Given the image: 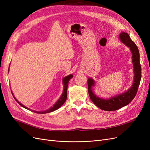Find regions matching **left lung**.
Returning <instances> with one entry per match:
<instances>
[{"label":"left lung","mask_w":150,"mask_h":150,"mask_svg":"<svg viewBox=\"0 0 150 150\" xmlns=\"http://www.w3.org/2000/svg\"><path fill=\"white\" fill-rule=\"evenodd\" d=\"M120 39L122 43L129 47L132 53V62L134 75L132 86L126 92L105 99L99 98L93 93L92 87L95 84L94 81L91 78L88 79V93L91 101L101 110L107 111H116L129 104L137 93L142 78V67L140 65L139 52L138 47L131 39L129 35L126 33H121L120 34Z\"/></svg>","instance_id":"left-lung-1"}]
</instances>
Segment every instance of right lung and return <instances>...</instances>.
<instances>
[{"label": "right lung", "mask_w": 150, "mask_h": 150, "mask_svg": "<svg viewBox=\"0 0 150 150\" xmlns=\"http://www.w3.org/2000/svg\"><path fill=\"white\" fill-rule=\"evenodd\" d=\"M72 77H73V76H72V74H70L69 76L65 77L64 78H63L62 82H63V84H64V90H63V93H62V94L61 95V96L60 97V98L58 99L57 101L55 104H54L53 106L51 107L49 109H48V110H45L44 111H33L35 112V113H39V114H45V113H48V112H52L54 111H56V110H57V109L59 108L61 106H62V105L65 103L66 99H67V90L68 83H69V80L72 78ZM12 95H13V94H12ZM13 98H14V99H16V101L18 103H19L21 106H22L23 108L27 109V110H29V108L25 107V106L23 105V104H22L20 102L18 101L17 99L15 98L14 96H13Z\"/></svg>", "instance_id": "1"}]
</instances>
